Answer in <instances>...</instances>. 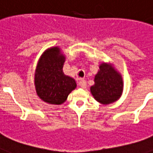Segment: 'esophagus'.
<instances>
[{"label": "esophagus", "mask_w": 153, "mask_h": 153, "mask_svg": "<svg viewBox=\"0 0 153 153\" xmlns=\"http://www.w3.org/2000/svg\"><path fill=\"white\" fill-rule=\"evenodd\" d=\"M79 85L82 88H87V82L84 79H80L79 82Z\"/></svg>", "instance_id": "obj_1"}]
</instances>
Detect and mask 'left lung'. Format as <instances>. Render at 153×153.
<instances>
[{"mask_svg":"<svg viewBox=\"0 0 153 153\" xmlns=\"http://www.w3.org/2000/svg\"><path fill=\"white\" fill-rule=\"evenodd\" d=\"M95 76L91 92L96 100L108 105L119 99L123 91L122 75L110 64L102 63Z\"/></svg>","mask_w":153,"mask_h":153,"instance_id":"8db88e82","label":"left lung"}]
</instances>
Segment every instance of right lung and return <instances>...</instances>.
Listing matches in <instances>:
<instances>
[{
	"label": "right lung",
	"mask_w": 153,
	"mask_h": 153,
	"mask_svg": "<svg viewBox=\"0 0 153 153\" xmlns=\"http://www.w3.org/2000/svg\"><path fill=\"white\" fill-rule=\"evenodd\" d=\"M65 57L58 47L48 48L39 58L35 73L38 97L51 105H62L76 88V82L63 72Z\"/></svg>",
	"instance_id": "right-lung-1"
}]
</instances>
